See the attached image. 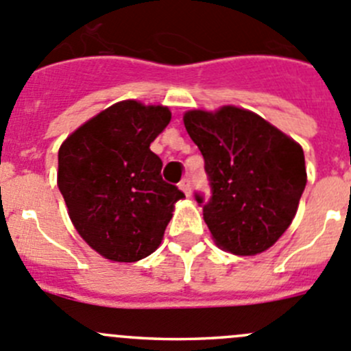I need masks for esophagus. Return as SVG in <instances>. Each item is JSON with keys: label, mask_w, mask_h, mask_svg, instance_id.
Wrapping results in <instances>:
<instances>
[{"label": "esophagus", "mask_w": 351, "mask_h": 351, "mask_svg": "<svg viewBox=\"0 0 351 351\" xmlns=\"http://www.w3.org/2000/svg\"><path fill=\"white\" fill-rule=\"evenodd\" d=\"M180 189L185 192V195H190V193H192V183H190V180H182V182H180Z\"/></svg>", "instance_id": "esophagus-1"}]
</instances>
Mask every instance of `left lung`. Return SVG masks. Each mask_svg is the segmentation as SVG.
I'll use <instances>...</instances> for the list:
<instances>
[{"label":"left lung","mask_w":351,"mask_h":351,"mask_svg":"<svg viewBox=\"0 0 351 351\" xmlns=\"http://www.w3.org/2000/svg\"><path fill=\"white\" fill-rule=\"evenodd\" d=\"M183 123L206 162L213 195L195 199L217 247L234 255L273 247L293 221L307 183L300 144L237 106L186 111Z\"/></svg>","instance_id":"left-lung-1"}]
</instances>
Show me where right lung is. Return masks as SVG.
<instances>
[{
	"instance_id": "1",
	"label": "right lung",
	"mask_w": 351,
	"mask_h": 351,
	"mask_svg": "<svg viewBox=\"0 0 351 351\" xmlns=\"http://www.w3.org/2000/svg\"><path fill=\"white\" fill-rule=\"evenodd\" d=\"M169 120L166 106L121 101L61 144L58 189L68 216L89 247L110 261L151 255L185 197L162 180V161L151 151Z\"/></svg>"
}]
</instances>
